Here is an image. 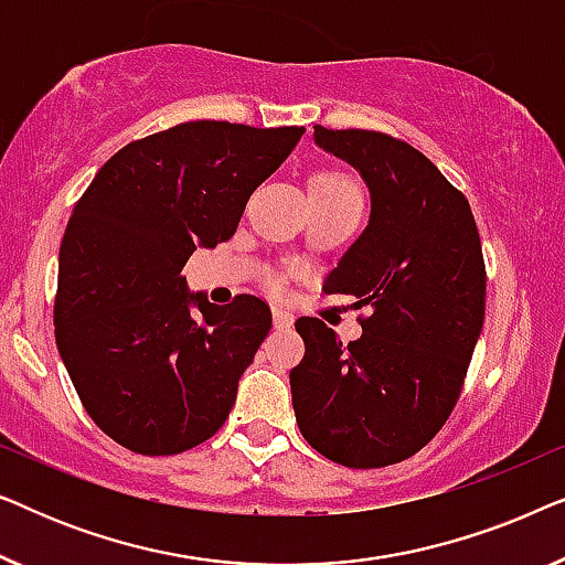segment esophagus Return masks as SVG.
<instances>
[{
	"mask_svg": "<svg viewBox=\"0 0 565 565\" xmlns=\"http://www.w3.org/2000/svg\"><path fill=\"white\" fill-rule=\"evenodd\" d=\"M273 319H275V329H290L292 327V313L285 311V308H273Z\"/></svg>",
	"mask_w": 565,
	"mask_h": 565,
	"instance_id": "obj_1",
	"label": "esophagus"
}]
</instances>
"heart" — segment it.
Segmentation results:
<instances>
[{
    "instance_id": "1",
    "label": "heart",
    "mask_w": 565,
    "mask_h": 565,
    "mask_svg": "<svg viewBox=\"0 0 565 565\" xmlns=\"http://www.w3.org/2000/svg\"><path fill=\"white\" fill-rule=\"evenodd\" d=\"M311 203H362V192L350 174L337 169L316 172L308 182Z\"/></svg>"
}]
</instances>
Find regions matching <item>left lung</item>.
Masks as SVG:
<instances>
[{
	"mask_svg": "<svg viewBox=\"0 0 565 565\" xmlns=\"http://www.w3.org/2000/svg\"><path fill=\"white\" fill-rule=\"evenodd\" d=\"M313 141L358 169L370 221L327 277L329 292L367 306L362 337L296 321L306 354L290 370L306 443L347 468L419 452L450 416L486 313V267L470 205L398 138L313 126Z\"/></svg>",
	"mask_w": 565,
	"mask_h": 565,
	"instance_id": "left-lung-1",
	"label": "left lung"
}]
</instances>
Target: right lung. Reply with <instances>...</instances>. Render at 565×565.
Masks as SVG:
<instances>
[{
	"label": "right lung",
	"instance_id": "right-lung-1",
	"mask_svg": "<svg viewBox=\"0 0 565 565\" xmlns=\"http://www.w3.org/2000/svg\"><path fill=\"white\" fill-rule=\"evenodd\" d=\"M306 128L192 120L110 157L68 218L56 344L92 422L138 455H177L223 427L273 313L215 306L182 267L228 242L246 200Z\"/></svg>",
	"mask_w": 565,
	"mask_h": 565
}]
</instances>
